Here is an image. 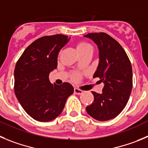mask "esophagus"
I'll return each mask as SVG.
<instances>
[{"label": "esophagus", "instance_id": "1", "mask_svg": "<svg viewBox=\"0 0 148 148\" xmlns=\"http://www.w3.org/2000/svg\"><path fill=\"white\" fill-rule=\"evenodd\" d=\"M74 94H81L82 93V90H80V89L79 88H75L74 89Z\"/></svg>", "mask_w": 148, "mask_h": 148}]
</instances>
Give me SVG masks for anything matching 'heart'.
<instances>
[{"mask_svg": "<svg viewBox=\"0 0 148 148\" xmlns=\"http://www.w3.org/2000/svg\"><path fill=\"white\" fill-rule=\"evenodd\" d=\"M76 48H77V50L79 52V54H81V53H82L83 51H85L86 50H87V49H90L91 47H90V45L86 43V42H80L77 43V46H76ZM71 78H72V79L74 81H77L79 79V74L78 73H74Z\"/></svg>", "mask_w": 148, "mask_h": 148, "instance_id": "1", "label": "heart"}]
</instances>
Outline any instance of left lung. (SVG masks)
I'll return each mask as SVG.
<instances>
[{"label":"left lung","instance_id":"1","mask_svg":"<svg viewBox=\"0 0 148 148\" xmlns=\"http://www.w3.org/2000/svg\"><path fill=\"white\" fill-rule=\"evenodd\" d=\"M85 37L99 48V62L93 77H99L104 83L101 94L91 91L94 102L86 111L98 121L114 119L125 108L131 93V63L122 46L106 33H88Z\"/></svg>","mask_w":148,"mask_h":148}]
</instances>
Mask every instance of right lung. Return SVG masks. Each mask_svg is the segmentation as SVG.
Returning <instances> with one entry per match:
<instances>
[{
  "mask_svg": "<svg viewBox=\"0 0 148 148\" xmlns=\"http://www.w3.org/2000/svg\"><path fill=\"white\" fill-rule=\"evenodd\" d=\"M68 38L54 34L38 38L25 49L15 65L16 97L25 111L39 122H49L58 117L74 92L69 82L56 85L49 78L58 66V54L69 41Z\"/></svg>",
  "mask_w": 148,
  "mask_h": 148,
  "instance_id": "obj_1",
  "label": "right lung"
}]
</instances>
